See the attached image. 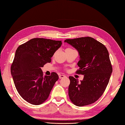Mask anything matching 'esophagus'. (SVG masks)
<instances>
[{
	"label": "esophagus",
	"mask_w": 125,
	"mask_h": 125,
	"mask_svg": "<svg viewBox=\"0 0 125 125\" xmlns=\"http://www.w3.org/2000/svg\"><path fill=\"white\" fill-rule=\"evenodd\" d=\"M65 77H66V76L65 75H61L59 76V78H60V79L63 78Z\"/></svg>",
	"instance_id": "34e87169"
}]
</instances>
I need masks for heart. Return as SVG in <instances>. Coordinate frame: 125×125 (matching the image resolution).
Listing matches in <instances>:
<instances>
[{
    "instance_id": "1",
    "label": "heart",
    "mask_w": 125,
    "mask_h": 125,
    "mask_svg": "<svg viewBox=\"0 0 125 125\" xmlns=\"http://www.w3.org/2000/svg\"><path fill=\"white\" fill-rule=\"evenodd\" d=\"M70 49H71V48H67L65 50H70Z\"/></svg>"
}]
</instances>
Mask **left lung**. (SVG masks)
<instances>
[{"instance_id": "left-lung-1", "label": "left lung", "mask_w": 125, "mask_h": 125, "mask_svg": "<svg viewBox=\"0 0 125 125\" xmlns=\"http://www.w3.org/2000/svg\"><path fill=\"white\" fill-rule=\"evenodd\" d=\"M64 42L77 50L80 60L76 73L84 75L81 82L73 76L69 77L70 99L77 106L91 104L104 92L112 73L108 50L103 44L89 36L67 39Z\"/></svg>"}]
</instances>
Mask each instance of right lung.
I'll list each match as a JSON object with an SVG mask.
<instances>
[{
    "mask_svg": "<svg viewBox=\"0 0 125 125\" xmlns=\"http://www.w3.org/2000/svg\"><path fill=\"white\" fill-rule=\"evenodd\" d=\"M61 45V41L34 38L18 47L10 73L17 90L26 102L38 105L48 98L58 76L53 72L43 76L41 68L51 62Z\"/></svg>",
    "mask_w": 125,
    "mask_h": 125,
    "instance_id": "add662e5",
    "label": "right lung"
}]
</instances>
